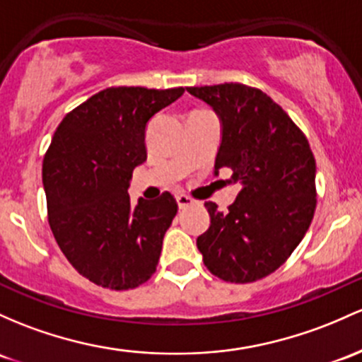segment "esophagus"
Segmentation results:
<instances>
[{
  "mask_svg": "<svg viewBox=\"0 0 362 362\" xmlns=\"http://www.w3.org/2000/svg\"><path fill=\"white\" fill-rule=\"evenodd\" d=\"M192 202L194 201L190 199L189 196H185V194H178V196H177V204H178V208H180V209H185L187 206L192 204Z\"/></svg>",
  "mask_w": 362,
  "mask_h": 362,
  "instance_id": "34e87169",
  "label": "esophagus"
}]
</instances>
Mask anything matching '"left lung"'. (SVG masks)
Listing matches in <instances>:
<instances>
[{"label":"left lung","mask_w":362,"mask_h":362,"mask_svg":"<svg viewBox=\"0 0 362 362\" xmlns=\"http://www.w3.org/2000/svg\"><path fill=\"white\" fill-rule=\"evenodd\" d=\"M221 123L214 160L242 185L228 211L206 202L211 225L197 249L214 276L249 284L287 261L316 209V161L308 139L263 90L244 84L187 87Z\"/></svg>","instance_id":"obj_1"}]
</instances>
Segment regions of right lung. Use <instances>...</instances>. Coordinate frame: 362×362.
Masks as SVG:
<instances>
[{
  "mask_svg": "<svg viewBox=\"0 0 362 362\" xmlns=\"http://www.w3.org/2000/svg\"><path fill=\"white\" fill-rule=\"evenodd\" d=\"M184 87H108L71 110L42 161L47 220L70 264L99 287L136 288L156 272L163 237L177 214L170 192L139 199L127 192L146 161V127Z\"/></svg>",
  "mask_w": 362,
  "mask_h": 362,
  "instance_id": "obj_1",
  "label": "right lung"
}]
</instances>
